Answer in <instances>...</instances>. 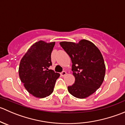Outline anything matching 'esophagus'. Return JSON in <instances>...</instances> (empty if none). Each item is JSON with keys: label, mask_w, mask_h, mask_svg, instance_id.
I'll return each mask as SVG.
<instances>
[{"label": "esophagus", "mask_w": 125, "mask_h": 125, "mask_svg": "<svg viewBox=\"0 0 125 125\" xmlns=\"http://www.w3.org/2000/svg\"><path fill=\"white\" fill-rule=\"evenodd\" d=\"M66 74V72L65 71H62L61 73H60V75H61L62 76H65Z\"/></svg>", "instance_id": "obj_1"}]
</instances>
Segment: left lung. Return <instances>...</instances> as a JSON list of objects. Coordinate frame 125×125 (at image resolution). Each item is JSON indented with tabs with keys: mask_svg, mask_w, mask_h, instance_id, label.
Here are the masks:
<instances>
[{
	"mask_svg": "<svg viewBox=\"0 0 125 125\" xmlns=\"http://www.w3.org/2000/svg\"><path fill=\"white\" fill-rule=\"evenodd\" d=\"M60 45L73 63L75 82L68 86L69 93L79 99L93 94L101 86L105 74V65L100 50L87 40H81L78 43L62 42Z\"/></svg>",
	"mask_w": 125,
	"mask_h": 125,
	"instance_id": "1",
	"label": "left lung"
}]
</instances>
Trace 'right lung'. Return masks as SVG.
<instances>
[{
	"instance_id": "right-lung-1",
	"label": "right lung",
	"mask_w": 125,
	"mask_h": 125,
	"mask_svg": "<svg viewBox=\"0 0 125 125\" xmlns=\"http://www.w3.org/2000/svg\"><path fill=\"white\" fill-rule=\"evenodd\" d=\"M55 42H37L32 45L20 62L19 74L26 90L36 97L50 95L60 74L49 70Z\"/></svg>"
}]
</instances>
